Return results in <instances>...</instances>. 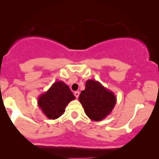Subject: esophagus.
<instances>
[{
	"label": "esophagus",
	"instance_id": "esophagus-1",
	"mask_svg": "<svg viewBox=\"0 0 159 159\" xmlns=\"http://www.w3.org/2000/svg\"><path fill=\"white\" fill-rule=\"evenodd\" d=\"M79 95H80V93H79V92H78V91H76V92H74V95H75V97H76V98H79Z\"/></svg>",
	"mask_w": 159,
	"mask_h": 159
}]
</instances>
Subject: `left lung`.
<instances>
[{
	"label": "left lung",
	"mask_w": 159,
	"mask_h": 159,
	"mask_svg": "<svg viewBox=\"0 0 159 159\" xmlns=\"http://www.w3.org/2000/svg\"><path fill=\"white\" fill-rule=\"evenodd\" d=\"M79 100L85 114L95 121L104 119L111 114L116 103L114 93L95 80L86 81L85 88L80 93Z\"/></svg>",
	"instance_id": "1"
}]
</instances>
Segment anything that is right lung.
<instances>
[{
    "instance_id": "add662e5",
    "label": "right lung",
    "mask_w": 159,
    "mask_h": 159,
    "mask_svg": "<svg viewBox=\"0 0 159 159\" xmlns=\"http://www.w3.org/2000/svg\"><path fill=\"white\" fill-rule=\"evenodd\" d=\"M75 98L69 86L60 80L39 96L38 105L47 118L55 120L64 114L66 107Z\"/></svg>"
}]
</instances>
